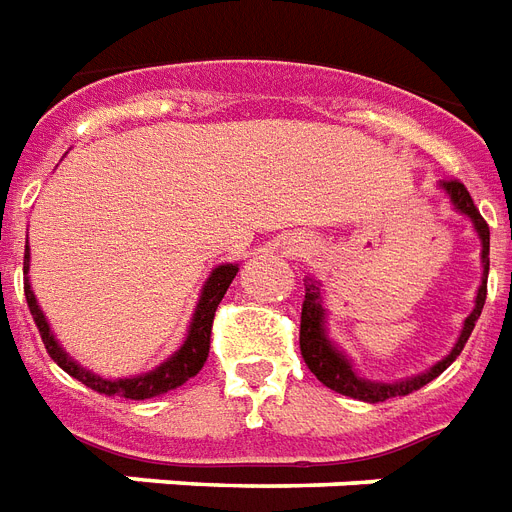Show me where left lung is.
<instances>
[{
    "label": "left lung",
    "instance_id": "8db88e82",
    "mask_svg": "<svg viewBox=\"0 0 512 512\" xmlns=\"http://www.w3.org/2000/svg\"><path fill=\"white\" fill-rule=\"evenodd\" d=\"M439 189L445 192L453 203L461 217H467L475 227V233L480 238V266H483V276H480L478 295H475V309L469 312V317L461 325V333H458L453 350L437 361L434 366H429L426 372L412 374V377H404V380L382 382V380H369L358 374V369L352 366V361L344 355L331 336H328V309H325V295L320 279L314 276H306V295H304V309H301V355H304L306 366L312 369V374L317 380L323 382L325 388L342 393V396H350V399L369 401V404H377V401L393 399V396H407L412 391H420L423 385H429L434 377L448 369L450 363L456 361L458 352L464 350L469 333L478 323L480 312H483V304H486V282H488V225L486 219L480 217V211L475 208L472 198H469L467 187L461 181H442Z\"/></svg>",
    "mask_w": 512,
    "mask_h": 512
}]
</instances>
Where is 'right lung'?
I'll return each instance as SVG.
<instances>
[{
	"mask_svg": "<svg viewBox=\"0 0 512 512\" xmlns=\"http://www.w3.org/2000/svg\"><path fill=\"white\" fill-rule=\"evenodd\" d=\"M238 263H222L211 274H208L206 285L200 290L198 306L192 312V320H189L187 336L181 347L170 358L154 366L151 372L135 374V377H119V380H111V377H102V374H94L92 369H86L81 363L70 358V352H64V347L59 344V339L51 331V325L45 320L43 309L37 306V298H34L32 282H29V241H26L24 252V293L26 304H29V312H32L34 323H37V331L43 336V344L48 355L54 358L64 372L75 377L78 382H83L86 388H92L97 393H105V396H121V399H154V396H162V393L179 388L189 377L203 369V363L208 358V344H211V323H214V312H217L219 301L225 298L227 287L236 279Z\"/></svg>",
	"mask_w": 512,
	"mask_h": 512,
	"instance_id": "obj_1",
	"label": "right lung"
}]
</instances>
